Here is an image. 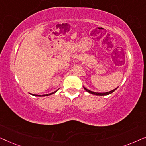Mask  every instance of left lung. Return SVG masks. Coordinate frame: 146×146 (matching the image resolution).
Here are the masks:
<instances>
[{"mask_svg":"<svg viewBox=\"0 0 146 146\" xmlns=\"http://www.w3.org/2000/svg\"><path fill=\"white\" fill-rule=\"evenodd\" d=\"M84 90L86 91H87L88 92H89V93H90V94H94V95H97V96H104V95H108V94H111L112 92H114L115 90H116L117 88H115V89H113V90H111V91H110V92H105V93H98V92H92V91H90V90H88V89H86V88H84Z\"/></svg>","mask_w":146,"mask_h":146,"instance_id":"left-lung-1","label":"left lung"}]
</instances>
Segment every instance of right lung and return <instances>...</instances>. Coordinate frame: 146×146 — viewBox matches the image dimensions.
I'll list each match as a JSON object with an SVG mask.
<instances>
[{"label":"right lung","instance_id":"right-lung-1","mask_svg":"<svg viewBox=\"0 0 146 146\" xmlns=\"http://www.w3.org/2000/svg\"><path fill=\"white\" fill-rule=\"evenodd\" d=\"M57 92V90H56V91H55V92H52V93L48 94H45V95H42V96H40V95H35V96H46L51 95V94H54L55 92Z\"/></svg>","mask_w":146,"mask_h":146}]
</instances>
